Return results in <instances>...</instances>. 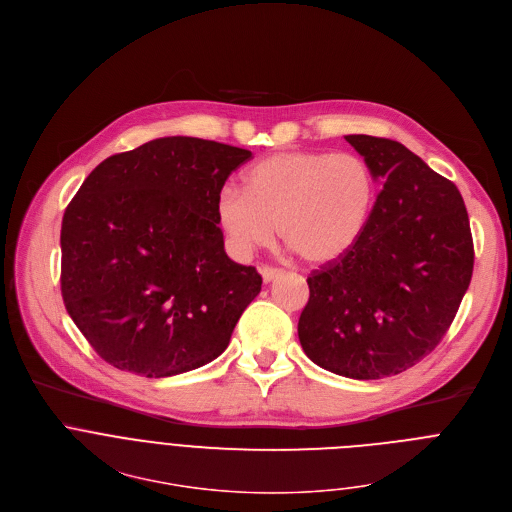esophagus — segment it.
Here are the masks:
<instances>
[{"mask_svg": "<svg viewBox=\"0 0 512 512\" xmlns=\"http://www.w3.org/2000/svg\"><path fill=\"white\" fill-rule=\"evenodd\" d=\"M279 275H281V269H275V267H269V265H263V267H261V277H263L265 283L273 281V279L279 277Z\"/></svg>", "mask_w": 512, "mask_h": 512, "instance_id": "esophagus-1", "label": "esophagus"}]
</instances>
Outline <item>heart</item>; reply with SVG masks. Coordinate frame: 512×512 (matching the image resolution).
Masks as SVG:
<instances>
[{"label":"heart","instance_id":"1","mask_svg":"<svg viewBox=\"0 0 512 512\" xmlns=\"http://www.w3.org/2000/svg\"><path fill=\"white\" fill-rule=\"evenodd\" d=\"M245 189L223 187L215 213L239 255L267 247L279 227L283 243L307 265L348 257L368 231L376 207L370 164L350 152L291 150L253 164Z\"/></svg>","mask_w":512,"mask_h":512}]
</instances>
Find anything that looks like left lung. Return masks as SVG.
<instances>
[{"mask_svg":"<svg viewBox=\"0 0 512 512\" xmlns=\"http://www.w3.org/2000/svg\"><path fill=\"white\" fill-rule=\"evenodd\" d=\"M384 189L358 247L307 277L297 333L319 368L396 376L442 342L470 285L474 243L456 185L404 144L350 134Z\"/></svg>","mask_w":512,"mask_h":512,"instance_id":"1","label":"left lung"}]
</instances>
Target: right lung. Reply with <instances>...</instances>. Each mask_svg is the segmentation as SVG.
<instances>
[{
    "label": "right lung",
    "instance_id": "obj_1",
    "mask_svg": "<svg viewBox=\"0 0 512 512\" xmlns=\"http://www.w3.org/2000/svg\"><path fill=\"white\" fill-rule=\"evenodd\" d=\"M251 152L168 136L102 160L62 219V299L94 352L144 378L219 358L261 291L225 253L217 197Z\"/></svg>",
    "mask_w": 512,
    "mask_h": 512
}]
</instances>
